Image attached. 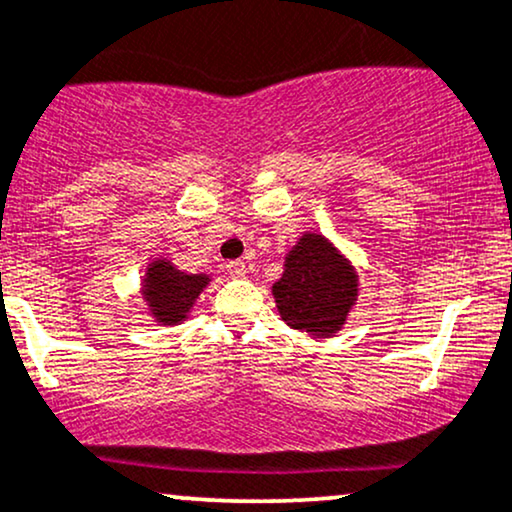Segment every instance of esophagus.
<instances>
[{
    "instance_id": "34e87169",
    "label": "esophagus",
    "mask_w": 512,
    "mask_h": 512,
    "mask_svg": "<svg viewBox=\"0 0 512 512\" xmlns=\"http://www.w3.org/2000/svg\"><path fill=\"white\" fill-rule=\"evenodd\" d=\"M226 271H229L234 278H243L245 274H248V271H245V264L241 260H234V262L226 264Z\"/></svg>"
}]
</instances>
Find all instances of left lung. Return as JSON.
<instances>
[{"label": "left lung", "instance_id": "left-lung-1", "mask_svg": "<svg viewBox=\"0 0 512 512\" xmlns=\"http://www.w3.org/2000/svg\"><path fill=\"white\" fill-rule=\"evenodd\" d=\"M271 295L290 328L312 338H333L359 300V274L331 238L307 229L283 257V274Z\"/></svg>", "mask_w": 512, "mask_h": 512}]
</instances>
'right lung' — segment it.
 Listing matches in <instances>:
<instances>
[{
    "label": "right lung",
    "instance_id": "1",
    "mask_svg": "<svg viewBox=\"0 0 512 512\" xmlns=\"http://www.w3.org/2000/svg\"><path fill=\"white\" fill-rule=\"evenodd\" d=\"M210 281V274H189L167 257H151L139 293L148 316L158 326H179L189 319L191 309L196 307V300Z\"/></svg>",
    "mask_w": 512,
    "mask_h": 512
}]
</instances>
